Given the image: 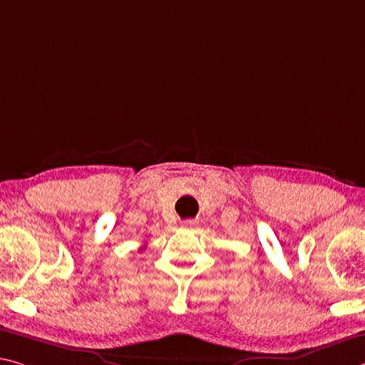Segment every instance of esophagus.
<instances>
[{
  "label": "esophagus",
  "mask_w": 365,
  "mask_h": 365,
  "mask_svg": "<svg viewBox=\"0 0 365 365\" xmlns=\"http://www.w3.org/2000/svg\"><path fill=\"white\" fill-rule=\"evenodd\" d=\"M196 225H198V221H196V219H185L182 222L183 229H195Z\"/></svg>",
  "instance_id": "obj_1"
}]
</instances>
